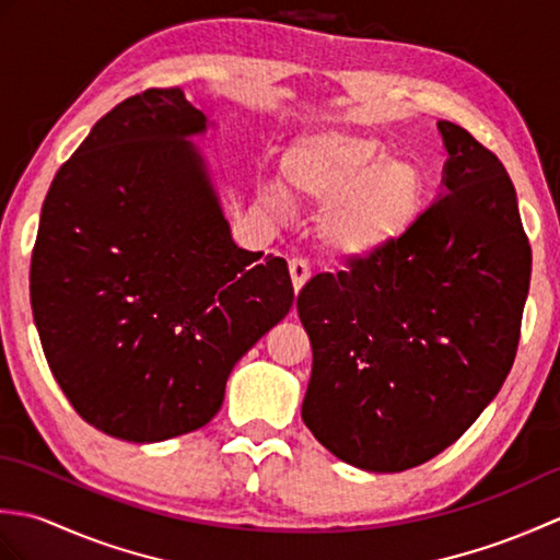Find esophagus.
Masks as SVG:
<instances>
[{"instance_id": "esophagus-1", "label": "esophagus", "mask_w": 560, "mask_h": 560, "mask_svg": "<svg viewBox=\"0 0 560 560\" xmlns=\"http://www.w3.org/2000/svg\"><path fill=\"white\" fill-rule=\"evenodd\" d=\"M289 271H291V281H293V291L299 293L305 283H307V279H311V267H307V261L305 259H301V257H293L291 261H289Z\"/></svg>"}]
</instances>
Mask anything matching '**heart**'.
I'll return each instance as SVG.
<instances>
[{"mask_svg": "<svg viewBox=\"0 0 560 560\" xmlns=\"http://www.w3.org/2000/svg\"><path fill=\"white\" fill-rule=\"evenodd\" d=\"M291 195L325 207L319 231L343 257H373L399 245L423 211V175L413 163L387 156L365 135L319 129L301 135L281 156ZM259 197L287 213L291 197L279 183L261 185Z\"/></svg>", "mask_w": 560, "mask_h": 560, "instance_id": "heart-1", "label": "heart"}]
</instances>
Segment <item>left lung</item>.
Here are the masks:
<instances>
[{"label": "left lung", "instance_id": "left-lung-1", "mask_svg": "<svg viewBox=\"0 0 560 560\" xmlns=\"http://www.w3.org/2000/svg\"><path fill=\"white\" fill-rule=\"evenodd\" d=\"M445 197L385 253L299 293L313 373L303 421L365 471L433 459L479 419L513 368L532 247L503 163L440 120Z\"/></svg>", "mask_w": 560, "mask_h": 560}]
</instances>
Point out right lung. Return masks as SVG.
Segmentation results:
<instances>
[{"instance_id":"right-lung-1","label":"right lung","mask_w":560,"mask_h":560,"mask_svg":"<svg viewBox=\"0 0 560 560\" xmlns=\"http://www.w3.org/2000/svg\"><path fill=\"white\" fill-rule=\"evenodd\" d=\"M207 129L180 89H149L93 125L43 201L31 307L47 365L83 421L129 443L209 423L293 305L287 259L233 241L189 141Z\"/></svg>"}]
</instances>
